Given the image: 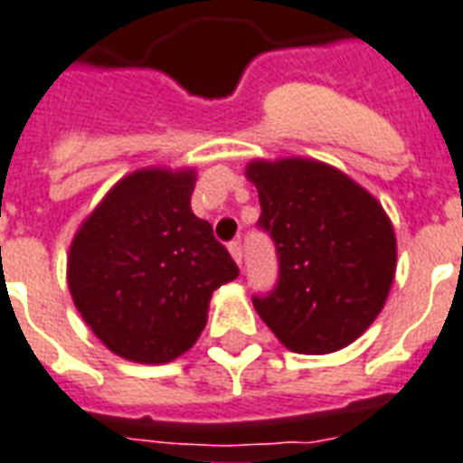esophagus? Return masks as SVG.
Returning <instances> with one entry per match:
<instances>
[{
    "label": "esophagus",
    "instance_id": "34e87169",
    "mask_svg": "<svg viewBox=\"0 0 463 463\" xmlns=\"http://www.w3.org/2000/svg\"><path fill=\"white\" fill-rule=\"evenodd\" d=\"M229 253H232V258H234V260L239 262V265H241V260H243V246H241V241H239V239H234V241L229 243Z\"/></svg>",
    "mask_w": 463,
    "mask_h": 463
}]
</instances>
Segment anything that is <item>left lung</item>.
Segmentation results:
<instances>
[{"instance_id":"1","label":"left lung","mask_w":463,"mask_h":463,"mask_svg":"<svg viewBox=\"0 0 463 463\" xmlns=\"http://www.w3.org/2000/svg\"><path fill=\"white\" fill-rule=\"evenodd\" d=\"M258 227L272 236L279 279L253 296L262 323L296 354L349 346L380 316L397 269L394 229L375 198L339 169L306 157L253 160Z\"/></svg>"}]
</instances>
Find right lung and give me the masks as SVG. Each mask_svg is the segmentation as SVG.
<instances>
[{"instance_id":"add662e5","label":"right lung","mask_w":463,"mask_h":463,"mask_svg":"<svg viewBox=\"0 0 463 463\" xmlns=\"http://www.w3.org/2000/svg\"><path fill=\"white\" fill-rule=\"evenodd\" d=\"M195 169L128 174L69 249L66 282L85 325L117 356L169 364L208 323L213 291L239 277L210 222L195 217Z\"/></svg>"}]
</instances>
